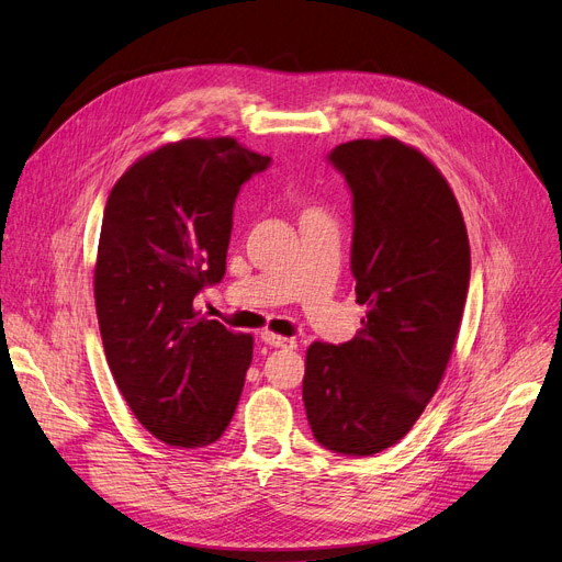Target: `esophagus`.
<instances>
[{
    "instance_id": "34e87169",
    "label": "esophagus",
    "mask_w": 562,
    "mask_h": 562,
    "mask_svg": "<svg viewBox=\"0 0 562 562\" xmlns=\"http://www.w3.org/2000/svg\"><path fill=\"white\" fill-rule=\"evenodd\" d=\"M260 339L269 346V348H285V350H295L297 341L295 339H288V336L274 334V331H262Z\"/></svg>"
}]
</instances>
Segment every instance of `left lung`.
I'll return each mask as SVG.
<instances>
[{"label":"left lung","instance_id":"8db88e82","mask_svg":"<svg viewBox=\"0 0 562 562\" xmlns=\"http://www.w3.org/2000/svg\"><path fill=\"white\" fill-rule=\"evenodd\" d=\"M327 161L352 193L350 269L367 318L346 344H311L304 408L313 438L371 457L406 436L436 394L459 334L470 244L457 198L396 138L350 140Z\"/></svg>","mask_w":562,"mask_h":562}]
</instances>
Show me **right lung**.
Instances as JSON below:
<instances>
[{
    "label": "right lung",
    "mask_w": 562,
    "mask_h": 562,
    "mask_svg": "<svg viewBox=\"0 0 562 562\" xmlns=\"http://www.w3.org/2000/svg\"><path fill=\"white\" fill-rule=\"evenodd\" d=\"M269 164L233 138H189L143 156L108 195L94 267L103 350L166 445H212L235 415L254 336L198 318L193 300L226 274L237 193Z\"/></svg>",
    "instance_id": "right-lung-1"
}]
</instances>
